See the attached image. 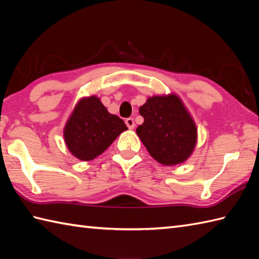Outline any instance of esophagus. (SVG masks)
I'll return each instance as SVG.
<instances>
[{
    "mask_svg": "<svg viewBox=\"0 0 259 259\" xmlns=\"http://www.w3.org/2000/svg\"><path fill=\"white\" fill-rule=\"evenodd\" d=\"M125 124H126V126H127V127L130 128V130H133L134 127H135V123H134V119L133 118H126L125 119Z\"/></svg>",
    "mask_w": 259,
    "mask_h": 259,
    "instance_id": "34e87169",
    "label": "esophagus"
}]
</instances>
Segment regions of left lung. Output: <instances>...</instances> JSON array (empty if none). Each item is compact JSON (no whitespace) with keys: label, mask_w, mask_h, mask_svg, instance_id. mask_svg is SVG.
I'll return each instance as SVG.
<instances>
[{"label":"left lung","mask_w":259,"mask_h":259,"mask_svg":"<svg viewBox=\"0 0 259 259\" xmlns=\"http://www.w3.org/2000/svg\"><path fill=\"white\" fill-rule=\"evenodd\" d=\"M144 123L136 128L151 156L163 165L181 164L191 156L197 128L177 95L149 97L140 107Z\"/></svg>","instance_id":"1"}]
</instances>
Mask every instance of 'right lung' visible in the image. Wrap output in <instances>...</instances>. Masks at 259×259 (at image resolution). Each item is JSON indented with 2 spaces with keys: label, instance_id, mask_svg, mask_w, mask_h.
Instances as JSON below:
<instances>
[{
  "label": "right lung",
  "instance_id": "right-lung-1",
  "mask_svg": "<svg viewBox=\"0 0 259 259\" xmlns=\"http://www.w3.org/2000/svg\"><path fill=\"white\" fill-rule=\"evenodd\" d=\"M126 130L122 118L108 113L99 97L91 96L82 99L74 108L65 125L64 140L74 156L91 160Z\"/></svg>",
  "mask_w": 259,
  "mask_h": 259
}]
</instances>
